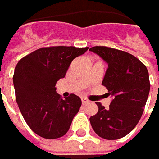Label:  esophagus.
Masks as SVG:
<instances>
[{"mask_svg":"<svg viewBox=\"0 0 159 159\" xmlns=\"http://www.w3.org/2000/svg\"><path fill=\"white\" fill-rule=\"evenodd\" d=\"M81 103H82V105H85V104L89 103V100L85 97H81Z\"/></svg>","mask_w":159,"mask_h":159,"instance_id":"esophagus-1","label":"esophagus"}]
</instances>
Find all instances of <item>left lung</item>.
<instances>
[{"instance_id": "8db88e82", "label": "left lung", "mask_w": 159, "mask_h": 159, "mask_svg": "<svg viewBox=\"0 0 159 159\" xmlns=\"http://www.w3.org/2000/svg\"><path fill=\"white\" fill-rule=\"evenodd\" d=\"M107 65L102 84L112 97L108 108L96 102L98 112L90 118L97 135L117 140L129 134L141 119L149 91L146 66L132 54L105 46L90 48Z\"/></svg>"}]
</instances>
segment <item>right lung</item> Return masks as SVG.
Here are the masks:
<instances>
[{
	"mask_svg": "<svg viewBox=\"0 0 159 159\" xmlns=\"http://www.w3.org/2000/svg\"><path fill=\"white\" fill-rule=\"evenodd\" d=\"M87 50L72 46L40 48L17 63L13 78L16 103L29 127L40 137L64 136L79 112L80 98L72 93L62 99L55 84L66 76L73 59Z\"/></svg>",
	"mask_w": 159,
	"mask_h": 159,
	"instance_id": "obj_1",
	"label": "right lung"
}]
</instances>
